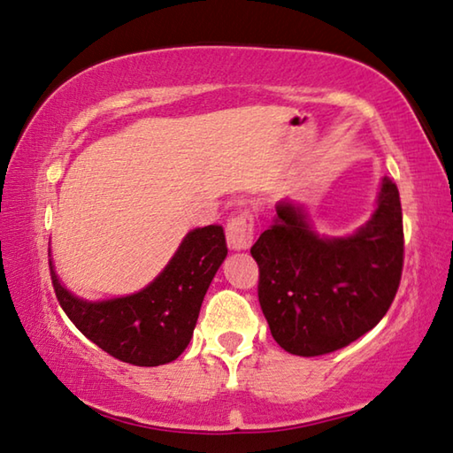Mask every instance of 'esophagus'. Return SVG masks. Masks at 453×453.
Masks as SVG:
<instances>
[{
	"instance_id": "1",
	"label": "esophagus",
	"mask_w": 453,
	"mask_h": 453,
	"mask_svg": "<svg viewBox=\"0 0 453 453\" xmlns=\"http://www.w3.org/2000/svg\"><path fill=\"white\" fill-rule=\"evenodd\" d=\"M227 245L232 250H248L254 243V216L251 211L242 210L227 221L226 226Z\"/></svg>"
}]
</instances>
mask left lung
<instances>
[{"label":"left lung","instance_id":"1","mask_svg":"<svg viewBox=\"0 0 453 453\" xmlns=\"http://www.w3.org/2000/svg\"><path fill=\"white\" fill-rule=\"evenodd\" d=\"M251 257L259 305L283 349L310 357L346 348L378 326L400 288V191L386 175L373 218L342 240L318 237L300 210L280 203Z\"/></svg>","mask_w":453,"mask_h":453}]
</instances>
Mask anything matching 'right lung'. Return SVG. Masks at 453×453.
Segmentation results:
<instances>
[{
  "instance_id": "right-lung-1",
  "label": "right lung",
  "mask_w": 453,
  "mask_h": 453,
  "mask_svg": "<svg viewBox=\"0 0 453 453\" xmlns=\"http://www.w3.org/2000/svg\"><path fill=\"white\" fill-rule=\"evenodd\" d=\"M226 256L224 227L194 229L148 288L97 303L73 297L53 267L50 273L61 310L88 340L119 362L151 367L173 362L188 348L205 291Z\"/></svg>"
}]
</instances>
